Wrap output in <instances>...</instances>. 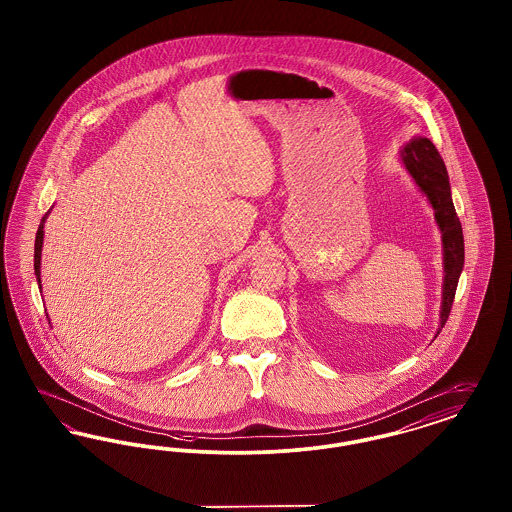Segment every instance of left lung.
Returning a JSON list of instances; mask_svg holds the SVG:
<instances>
[{
    "mask_svg": "<svg viewBox=\"0 0 512 512\" xmlns=\"http://www.w3.org/2000/svg\"><path fill=\"white\" fill-rule=\"evenodd\" d=\"M403 163L407 171L411 172L418 188L428 195L438 220L443 242V301H441V328L445 326L453 299L457 292L459 276L464 265V238L461 220L457 217L453 199H451V186L445 163L441 159L436 146L428 138H414L403 149ZM438 332V334H439Z\"/></svg>",
    "mask_w": 512,
    "mask_h": 512,
    "instance_id": "1",
    "label": "left lung"
}]
</instances>
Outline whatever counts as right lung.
Masks as SVG:
<instances>
[{"mask_svg": "<svg viewBox=\"0 0 512 512\" xmlns=\"http://www.w3.org/2000/svg\"><path fill=\"white\" fill-rule=\"evenodd\" d=\"M46 217H48V213L44 215V219L40 222V228L36 232V242H34V274H36L38 284H40V257H42V244H44V220H46Z\"/></svg>", "mask_w": 512, "mask_h": 512, "instance_id": "1", "label": "right lung"}]
</instances>
